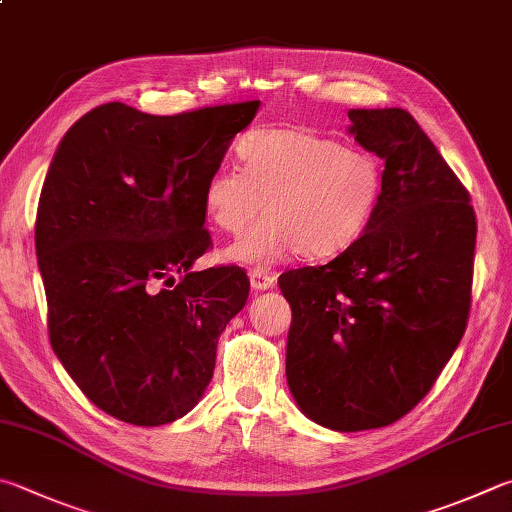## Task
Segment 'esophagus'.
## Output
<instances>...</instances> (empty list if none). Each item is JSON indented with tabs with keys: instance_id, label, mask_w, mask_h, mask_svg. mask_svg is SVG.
Instances as JSON below:
<instances>
[{
	"instance_id": "obj_1",
	"label": "esophagus",
	"mask_w": 512,
	"mask_h": 512,
	"mask_svg": "<svg viewBox=\"0 0 512 512\" xmlns=\"http://www.w3.org/2000/svg\"><path fill=\"white\" fill-rule=\"evenodd\" d=\"M277 275L273 271H268L264 266H257L250 271V286L255 288V291H266V288H273L275 286Z\"/></svg>"
}]
</instances>
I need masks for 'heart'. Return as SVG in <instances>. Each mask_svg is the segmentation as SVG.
Here are the masks:
<instances>
[{
	"label": "heart",
	"instance_id": "obj_1",
	"mask_svg": "<svg viewBox=\"0 0 512 512\" xmlns=\"http://www.w3.org/2000/svg\"><path fill=\"white\" fill-rule=\"evenodd\" d=\"M241 170L217 165L203 183L210 224L239 237L232 262L268 264L297 250L324 259L365 235L383 199V165L371 152L300 127L253 129L237 145Z\"/></svg>",
	"mask_w": 512,
	"mask_h": 512
}]
</instances>
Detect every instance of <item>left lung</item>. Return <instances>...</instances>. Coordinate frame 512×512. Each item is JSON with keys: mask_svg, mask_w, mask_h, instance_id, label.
<instances>
[{"mask_svg": "<svg viewBox=\"0 0 512 512\" xmlns=\"http://www.w3.org/2000/svg\"><path fill=\"white\" fill-rule=\"evenodd\" d=\"M349 120L385 161L376 217L333 262L280 275L288 387L338 432L392 425L430 392L468 327L477 241L468 190L405 109Z\"/></svg>", "mask_w": 512, "mask_h": 512, "instance_id": "obj_1", "label": "left lung"}]
</instances>
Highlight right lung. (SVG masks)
<instances>
[{
  "label": "right lung",
  "instance_id": "1",
  "mask_svg": "<svg viewBox=\"0 0 512 512\" xmlns=\"http://www.w3.org/2000/svg\"><path fill=\"white\" fill-rule=\"evenodd\" d=\"M259 100L176 116L107 102L55 152L35 219L49 340L102 412L132 425L188 414L244 309V268L192 273L212 246L203 183Z\"/></svg>",
  "mask_w": 512,
  "mask_h": 512
}]
</instances>
